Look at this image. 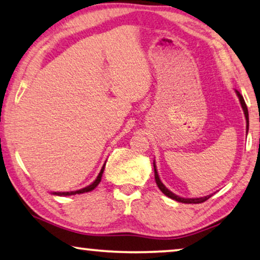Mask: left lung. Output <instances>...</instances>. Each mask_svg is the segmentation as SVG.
Returning a JSON list of instances; mask_svg holds the SVG:
<instances>
[{"instance_id": "1", "label": "left lung", "mask_w": 260, "mask_h": 260, "mask_svg": "<svg viewBox=\"0 0 260 260\" xmlns=\"http://www.w3.org/2000/svg\"><path fill=\"white\" fill-rule=\"evenodd\" d=\"M236 93H237V95H238V98H239V102H241V104H242L244 114H245V118H246V132H247V129H249V112H247V107H246L245 102H244L243 95L238 91H236ZM154 176H155V182H156L158 189H160V190L164 192L166 196H168V197H170V199L177 201V202L188 203V204H192V203L193 204H197V203H203L208 199H210V197H211V195H209V196H204V197H199V199H183V197H180V196L175 195V193H173L172 191L168 190V189L165 187V184L161 182L160 177H158L156 167H155V164H154Z\"/></svg>"}]
</instances>
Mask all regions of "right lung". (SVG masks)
Segmentation results:
<instances>
[{"mask_svg":"<svg viewBox=\"0 0 260 260\" xmlns=\"http://www.w3.org/2000/svg\"><path fill=\"white\" fill-rule=\"evenodd\" d=\"M104 169H105V165L103 166L102 170H100L99 175L96 176L95 181L93 182L92 184L87 185L86 188H83V189H79V190H76V191H67V192H53V195H58V196H71V195H76V193H83V192H87V191H91L94 189L96 185L100 183V181H102V176H103V173H104Z\"/></svg>","mask_w":260,"mask_h":260,"instance_id":"1","label":"right lung"}]
</instances>
